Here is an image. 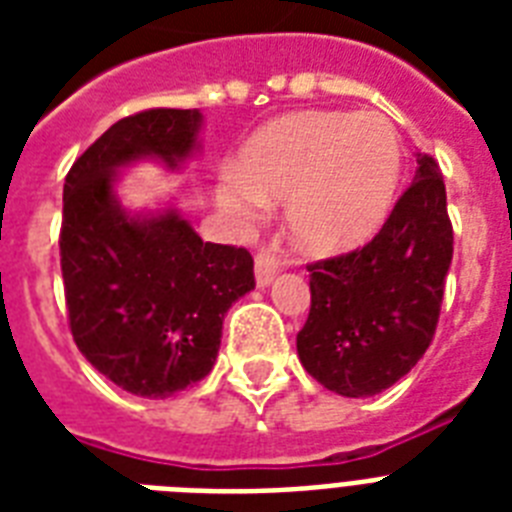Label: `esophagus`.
I'll list each match as a JSON object with an SVG mask.
<instances>
[{
    "label": "esophagus",
    "mask_w": 512,
    "mask_h": 512,
    "mask_svg": "<svg viewBox=\"0 0 512 512\" xmlns=\"http://www.w3.org/2000/svg\"><path fill=\"white\" fill-rule=\"evenodd\" d=\"M281 271V260L279 255L273 252L271 247H260L255 255V279L257 287H268L273 279H276V273Z\"/></svg>",
    "instance_id": "obj_1"
}]
</instances>
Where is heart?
<instances>
[{
	"label": "heart",
	"mask_w": 512,
	"mask_h": 512,
	"mask_svg": "<svg viewBox=\"0 0 512 512\" xmlns=\"http://www.w3.org/2000/svg\"><path fill=\"white\" fill-rule=\"evenodd\" d=\"M401 143L382 114L303 111L268 124L241 148L239 175L220 199L255 215L263 199H287L297 244L337 255L377 233L396 199Z\"/></svg>",
	"instance_id": "heart-1"
}]
</instances>
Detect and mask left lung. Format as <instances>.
Returning a JSON list of instances; mask_svg holds the SVG:
<instances>
[{
    "instance_id": "obj_1",
    "label": "left lung",
    "mask_w": 512,
    "mask_h": 512,
    "mask_svg": "<svg viewBox=\"0 0 512 512\" xmlns=\"http://www.w3.org/2000/svg\"><path fill=\"white\" fill-rule=\"evenodd\" d=\"M372 241L308 265L311 313L297 332L305 372L340 396L398 382L436 335L454 252L446 185L430 154Z\"/></svg>"
}]
</instances>
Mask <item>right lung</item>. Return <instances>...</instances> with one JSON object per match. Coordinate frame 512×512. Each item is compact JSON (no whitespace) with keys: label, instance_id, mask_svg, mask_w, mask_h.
Here are the masks:
<instances>
[{"label":"right lung","instance_id":"add662e5","mask_svg":"<svg viewBox=\"0 0 512 512\" xmlns=\"http://www.w3.org/2000/svg\"><path fill=\"white\" fill-rule=\"evenodd\" d=\"M196 108H148L111 124L68 170L60 271L76 348L135 396L167 398L207 377L225 311L255 289L244 247L209 244L167 209L130 217L114 172L156 156L177 167L196 148Z\"/></svg>","mask_w":512,"mask_h":512}]
</instances>
